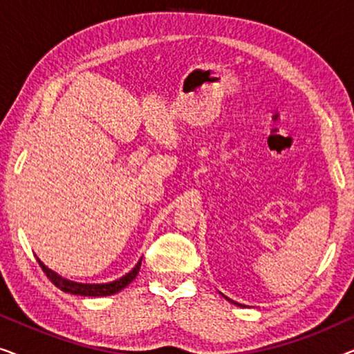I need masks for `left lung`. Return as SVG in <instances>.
Listing matches in <instances>:
<instances>
[{"instance_id": "obj_1", "label": "left lung", "mask_w": 354, "mask_h": 354, "mask_svg": "<svg viewBox=\"0 0 354 354\" xmlns=\"http://www.w3.org/2000/svg\"><path fill=\"white\" fill-rule=\"evenodd\" d=\"M225 298H227V297H225ZM227 299H229V301H232L230 298H227ZM232 303H234V304H239V303H236V301H232ZM239 306H241V304H239Z\"/></svg>"}]
</instances>
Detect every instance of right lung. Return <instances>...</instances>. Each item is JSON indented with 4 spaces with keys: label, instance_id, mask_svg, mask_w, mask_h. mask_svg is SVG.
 I'll return each instance as SVG.
<instances>
[{
    "label": "right lung",
    "instance_id": "1",
    "mask_svg": "<svg viewBox=\"0 0 354 354\" xmlns=\"http://www.w3.org/2000/svg\"><path fill=\"white\" fill-rule=\"evenodd\" d=\"M37 261H38V264H40L43 272L46 274V277L50 279L57 288L62 290V292H66V293H71V295H80V297H109V295H114V293L120 292V290L127 287V285L132 282L135 277H137L140 266H142V259H140L137 266H135V268L130 270L129 274H125L124 277L114 280V282H109V283H79V282H72V280H67L64 277H61V275L56 274L55 270L48 269L46 266L43 264L38 258H37Z\"/></svg>",
    "mask_w": 354,
    "mask_h": 354
}]
</instances>
